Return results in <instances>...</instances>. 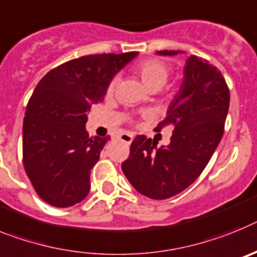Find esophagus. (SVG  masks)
<instances>
[{"label": "esophagus", "mask_w": 257, "mask_h": 257, "mask_svg": "<svg viewBox=\"0 0 257 257\" xmlns=\"http://www.w3.org/2000/svg\"><path fill=\"white\" fill-rule=\"evenodd\" d=\"M133 138H135V136L132 135V133H122V135H120V140L122 142H126V144H131L133 141Z\"/></svg>", "instance_id": "34e87169"}]
</instances>
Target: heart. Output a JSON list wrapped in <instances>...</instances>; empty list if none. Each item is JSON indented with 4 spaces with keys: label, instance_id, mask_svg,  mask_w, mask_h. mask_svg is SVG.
<instances>
[{
    "label": "heart",
    "instance_id": "heart-1",
    "mask_svg": "<svg viewBox=\"0 0 257 257\" xmlns=\"http://www.w3.org/2000/svg\"><path fill=\"white\" fill-rule=\"evenodd\" d=\"M136 72L140 75L145 86L149 89L160 88L167 82L169 75H171V68L166 62L160 61L158 58H149L145 59L141 63L136 67ZM117 81V77H113L108 84L107 90L112 91L115 88V84Z\"/></svg>",
    "mask_w": 257,
    "mask_h": 257
}]
</instances>
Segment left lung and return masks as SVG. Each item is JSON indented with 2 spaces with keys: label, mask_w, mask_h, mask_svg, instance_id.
<instances>
[{
  "label": "left lung",
  "mask_w": 257,
  "mask_h": 257,
  "mask_svg": "<svg viewBox=\"0 0 257 257\" xmlns=\"http://www.w3.org/2000/svg\"><path fill=\"white\" fill-rule=\"evenodd\" d=\"M178 50H160L176 55ZM184 81L156 126L173 125L168 146L156 149L151 138L140 135L131 145L122 173L138 193L151 199H168L190 186L206 168L224 135L230 93L217 67L196 55L187 58Z\"/></svg>",
  "instance_id": "left-lung-1"
}]
</instances>
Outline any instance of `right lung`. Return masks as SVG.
Wrapping results in <instances>:
<instances>
[{
    "label": "right lung",
    "instance_id": "add662e5",
    "mask_svg": "<svg viewBox=\"0 0 257 257\" xmlns=\"http://www.w3.org/2000/svg\"><path fill=\"white\" fill-rule=\"evenodd\" d=\"M137 54L76 58L49 71L36 86L23 120V166L37 195L50 206L71 207L89 194L90 171L110 136L89 137L88 112Z\"/></svg>",
    "mask_w": 257,
    "mask_h": 257
}]
</instances>
